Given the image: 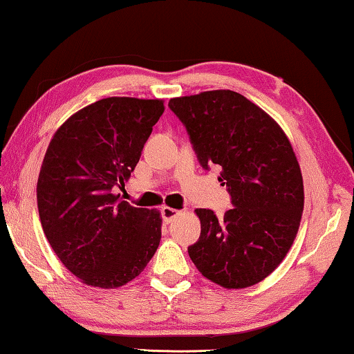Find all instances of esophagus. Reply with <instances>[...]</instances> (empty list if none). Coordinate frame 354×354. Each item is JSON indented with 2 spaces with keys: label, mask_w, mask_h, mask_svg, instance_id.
I'll return each mask as SVG.
<instances>
[{
  "label": "esophagus",
  "mask_w": 354,
  "mask_h": 354,
  "mask_svg": "<svg viewBox=\"0 0 354 354\" xmlns=\"http://www.w3.org/2000/svg\"><path fill=\"white\" fill-rule=\"evenodd\" d=\"M160 212H162V218H164L167 223H170L173 218L179 214L178 209H175V207H170V206H162Z\"/></svg>",
  "instance_id": "obj_1"
}]
</instances>
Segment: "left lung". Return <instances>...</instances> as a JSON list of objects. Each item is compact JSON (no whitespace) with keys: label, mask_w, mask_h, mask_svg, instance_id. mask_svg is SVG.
<instances>
[{"label":"left lung","mask_w":354,"mask_h":354,"mask_svg":"<svg viewBox=\"0 0 354 354\" xmlns=\"http://www.w3.org/2000/svg\"><path fill=\"white\" fill-rule=\"evenodd\" d=\"M168 106L201 167L221 168L234 206L223 218L195 209L201 234L190 260L223 288L252 287L282 263L299 230L304 184L293 147L265 110L230 89L173 97Z\"/></svg>","instance_id":"left-lung-1"}]
</instances>
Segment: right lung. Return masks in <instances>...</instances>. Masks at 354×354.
<instances>
[{
	"label": "right lung",
	"mask_w": 354,
	"mask_h": 354,
	"mask_svg": "<svg viewBox=\"0 0 354 354\" xmlns=\"http://www.w3.org/2000/svg\"><path fill=\"white\" fill-rule=\"evenodd\" d=\"M164 110L162 99H100L50 140L37 178L39 217L56 257L89 287H122L159 248L160 212L131 206L115 187L131 178Z\"/></svg>",
	"instance_id": "right-lung-1"
}]
</instances>
